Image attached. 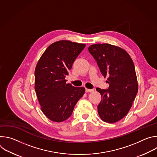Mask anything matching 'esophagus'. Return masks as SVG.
<instances>
[{
    "label": "esophagus",
    "instance_id": "esophagus-1",
    "mask_svg": "<svg viewBox=\"0 0 157 157\" xmlns=\"http://www.w3.org/2000/svg\"><path fill=\"white\" fill-rule=\"evenodd\" d=\"M94 91V89H87V88H86V92H93Z\"/></svg>",
    "mask_w": 157,
    "mask_h": 157
}]
</instances>
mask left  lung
Returning <instances> with one entry per match:
<instances>
[{
	"mask_svg": "<svg viewBox=\"0 0 157 157\" xmlns=\"http://www.w3.org/2000/svg\"><path fill=\"white\" fill-rule=\"evenodd\" d=\"M88 50L109 84L107 89L96 88L101 95L99 116L104 122H117L127 114L138 92L134 64L125 50L109 43L92 44Z\"/></svg>",
	"mask_w": 157,
	"mask_h": 157,
	"instance_id": "left-lung-1",
	"label": "left lung"
}]
</instances>
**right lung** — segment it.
Here are the masks:
<instances>
[{"label":"right lung","mask_w":157,"mask_h":157,"mask_svg":"<svg viewBox=\"0 0 157 157\" xmlns=\"http://www.w3.org/2000/svg\"><path fill=\"white\" fill-rule=\"evenodd\" d=\"M85 46L69 40L56 41L44 51L36 64L35 90L43 113L53 122L68 119L85 93L84 87H74L66 84L65 79Z\"/></svg>","instance_id":"1"}]
</instances>
